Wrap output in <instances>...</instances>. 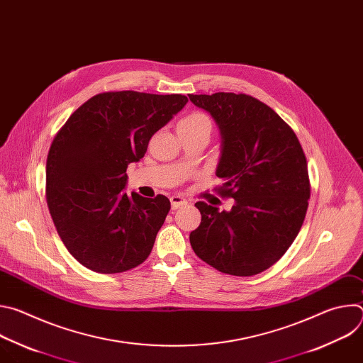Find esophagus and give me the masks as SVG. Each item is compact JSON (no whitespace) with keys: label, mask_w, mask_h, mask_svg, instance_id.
<instances>
[{"label":"esophagus","mask_w":363,"mask_h":363,"mask_svg":"<svg viewBox=\"0 0 363 363\" xmlns=\"http://www.w3.org/2000/svg\"><path fill=\"white\" fill-rule=\"evenodd\" d=\"M184 205H186V201H185L184 198H181V196H178V195L171 196V206H172V210H178L179 206H184Z\"/></svg>","instance_id":"esophagus-1"}]
</instances>
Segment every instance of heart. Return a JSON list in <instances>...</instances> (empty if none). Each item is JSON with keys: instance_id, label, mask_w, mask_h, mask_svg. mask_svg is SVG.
Segmentation results:
<instances>
[{"instance_id": "heart-1", "label": "heart", "mask_w": 363, "mask_h": 363, "mask_svg": "<svg viewBox=\"0 0 363 363\" xmlns=\"http://www.w3.org/2000/svg\"><path fill=\"white\" fill-rule=\"evenodd\" d=\"M178 128H185V129H206V130H211V123L205 115L201 113H192L185 116L182 121H179Z\"/></svg>"}]
</instances>
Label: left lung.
I'll list each match as a JSON object with an SVG mask.
<instances>
[{"instance_id":"1","label":"left lung","mask_w":363,"mask_h":363,"mask_svg":"<svg viewBox=\"0 0 363 363\" xmlns=\"http://www.w3.org/2000/svg\"><path fill=\"white\" fill-rule=\"evenodd\" d=\"M189 100L220 129V194L235 201L221 213L195 203L201 224L189 234L192 250L221 273H262L289 250L306 217L310 182L301 145L272 108L248 94H189Z\"/></svg>"}]
</instances>
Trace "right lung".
Instances as JSON below:
<instances>
[{"label": "right lung", "instance_id": "obj_1", "mask_svg": "<svg viewBox=\"0 0 363 363\" xmlns=\"http://www.w3.org/2000/svg\"><path fill=\"white\" fill-rule=\"evenodd\" d=\"M186 101L182 94L100 93L83 103L51 143L48 210L69 252L89 270L122 273L150 254L171 202L165 195H128L126 169Z\"/></svg>", "mask_w": 363, "mask_h": 363}]
</instances>
